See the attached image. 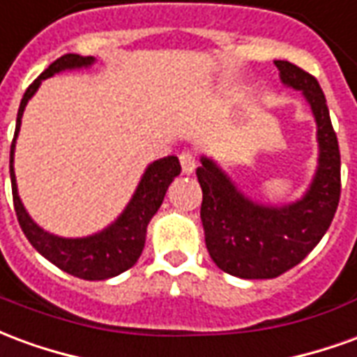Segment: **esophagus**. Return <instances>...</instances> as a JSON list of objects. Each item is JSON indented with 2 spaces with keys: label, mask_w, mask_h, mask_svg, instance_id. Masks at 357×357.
Returning <instances> with one entry per match:
<instances>
[{
  "label": "esophagus",
  "mask_w": 357,
  "mask_h": 357,
  "mask_svg": "<svg viewBox=\"0 0 357 357\" xmlns=\"http://www.w3.org/2000/svg\"><path fill=\"white\" fill-rule=\"evenodd\" d=\"M179 164H181V170H183V174H193L195 166H197V158H195L193 153H189V151H181V153H179Z\"/></svg>",
  "instance_id": "obj_1"
}]
</instances>
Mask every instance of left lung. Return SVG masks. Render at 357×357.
<instances>
[{"mask_svg":"<svg viewBox=\"0 0 357 357\" xmlns=\"http://www.w3.org/2000/svg\"><path fill=\"white\" fill-rule=\"evenodd\" d=\"M284 86L300 89L317 122L319 168L302 201L262 206L235 189L216 164L202 158L201 220L210 258L229 275L273 279L294 268L321 241L340 199V151L329 109L314 76L289 61H275Z\"/></svg>","mask_w":357,"mask_h":357,"instance_id":"8db88e82","label":"left lung"}]
</instances>
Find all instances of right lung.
I'll list each match as a JSON object with an SVG mask.
<instances>
[{
    "label": "right lung",
    "mask_w": 357,
    "mask_h": 357,
    "mask_svg": "<svg viewBox=\"0 0 357 357\" xmlns=\"http://www.w3.org/2000/svg\"><path fill=\"white\" fill-rule=\"evenodd\" d=\"M93 57H82L74 53H66L59 57L55 63H51L38 78H36L22 95L19 114H17V128H15V139L19 135L20 118L24 112L28 99L36 93L40 84L45 78H50L55 73L66 70V68H80L89 66L93 63ZM15 139L11 143V158H9V172H11V187H13V204L17 212L22 231L30 241V245L45 256L51 264H55L59 269H63L70 275L86 281H102L109 277L120 275L122 271L130 269L143 252L145 247V235L151 218L155 216L156 210L160 208L164 201L166 189L174 179L178 178L181 166L178 156H166L149 166L137 191L133 195L130 204L126 206L122 216L116 222L109 225L105 231L95 233L91 237L84 239H63L55 237L51 233L43 231L42 227L30 220L26 210L17 193V179L13 170V153H15Z\"/></svg>",
    "instance_id": "1"
}]
</instances>
